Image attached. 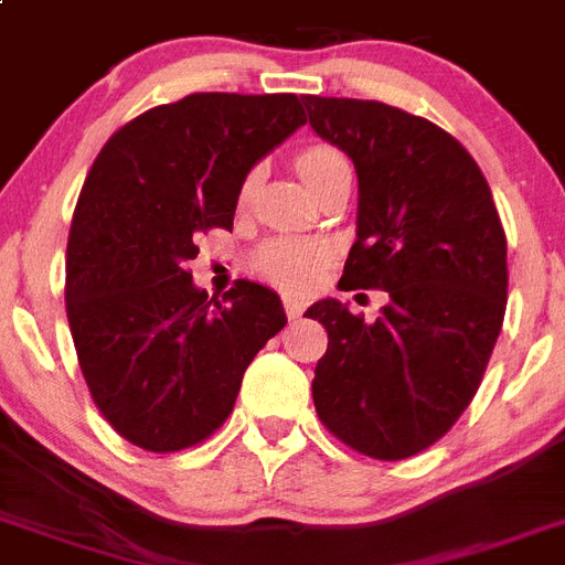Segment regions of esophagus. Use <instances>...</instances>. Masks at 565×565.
Returning a JSON list of instances; mask_svg holds the SVG:
<instances>
[{
	"instance_id": "esophagus-1",
	"label": "esophagus",
	"mask_w": 565,
	"mask_h": 565,
	"mask_svg": "<svg viewBox=\"0 0 565 565\" xmlns=\"http://www.w3.org/2000/svg\"><path fill=\"white\" fill-rule=\"evenodd\" d=\"M305 298L301 296H284V310H287V316L290 319H298L301 312H305Z\"/></svg>"
}]
</instances>
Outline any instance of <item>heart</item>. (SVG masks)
Here are the masks:
<instances>
[{
	"label": "heart",
	"mask_w": 565,
	"mask_h": 565,
	"mask_svg": "<svg viewBox=\"0 0 565 565\" xmlns=\"http://www.w3.org/2000/svg\"><path fill=\"white\" fill-rule=\"evenodd\" d=\"M341 158L339 151L327 149V146H312V149L301 151L296 160L301 178H310L316 169H321L330 160ZM249 192V180L244 183V194ZM327 260V246L321 241L312 238H273L260 246L253 258V267L258 269L267 281L281 284L287 290H307L316 278H319L321 267Z\"/></svg>",
	"instance_id": "heart-1"
}]
</instances>
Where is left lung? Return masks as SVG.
<instances>
[{"label":"left lung","mask_w":565,"mask_h":565,"mask_svg":"<svg viewBox=\"0 0 565 565\" xmlns=\"http://www.w3.org/2000/svg\"><path fill=\"white\" fill-rule=\"evenodd\" d=\"M312 131L355 166L359 212L341 281L385 290L373 324L321 298L312 402L330 434L373 459H407L448 434L480 387L505 316V232L462 146L376 99L312 97Z\"/></svg>","instance_id":"obj_1"}]
</instances>
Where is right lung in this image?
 Wrapping results in <instances>:
<instances>
[{"label":"right lung","instance_id":"add662e5","mask_svg":"<svg viewBox=\"0 0 565 565\" xmlns=\"http://www.w3.org/2000/svg\"><path fill=\"white\" fill-rule=\"evenodd\" d=\"M307 122L296 94H189L108 137L79 192L65 312L99 414L169 454L224 425L249 362L284 324L281 298L238 281L217 301L186 260L232 230L246 174Z\"/></svg>","mask_w":565,"mask_h":565}]
</instances>
